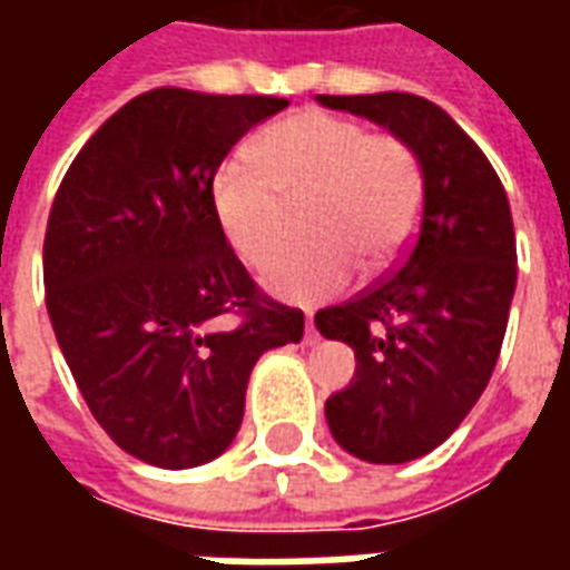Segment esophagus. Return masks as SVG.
Masks as SVG:
<instances>
[{
    "instance_id": "esophagus-1",
    "label": "esophagus",
    "mask_w": 570,
    "mask_h": 570,
    "mask_svg": "<svg viewBox=\"0 0 570 570\" xmlns=\"http://www.w3.org/2000/svg\"><path fill=\"white\" fill-rule=\"evenodd\" d=\"M305 342H308V345L317 342V330H314V317H311V314H308V321H305Z\"/></svg>"
}]
</instances>
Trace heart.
Segmentation results:
<instances>
[{
    "label": "heart",
    "instance_id": "obj_1",
    "mask_svg": "<svg viewBox=\"0 0 570 570\" xmlns=\"http://www.w3.org/2000/svg\"><path fill=\"white\" fill-rule=\"evenodd\" d=\"M216 223L253 268L281 253L289 207L308 200L302 232L317 237L286 253L265 286L286 302H317L360 272L391 268L415 235L424 204L419 155L391 134L333 112H298L253 140V155H232L213 176Z\"/></svg>",
    "mask_w": 570,
    "mask_h": 570
}]
</instances>
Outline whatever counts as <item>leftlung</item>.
Returning <instances> with one entry per match:
<instances>
[{"label": "left lung", "mask_w": 570, "mask_h": 570, "mask_svg": "<svg viewBox=\"0 0 570 570\" xmlns=\"http://www.w3.org/2000/svg\"><path fill=\"white\" fill-rule=\"evenodd\" d=\"M387 128L419 155V232L387 277L314 314L357 372L326 400L335 442L370 464H406L452 436L485 391L515 293V232L501 179L449 112L415 94L317 97Z\"/></svg>", "instance_id": "1"}]
</instances>
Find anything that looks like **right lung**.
<instances>
[{
  "mask_svg": "<svg viewBox=\"0 0 570 570\" xmlns=\"http://www.w3.org/2000/svg\"><path fill=\"white\" fill-rule=\"evenodd\" d=\"M284 97L155 88L106 118L57 188L45 305L97 424L164 470L232 445L249 372L302 342L305 314L265 296L213 213V176Z\"/></svg>",
  "mask_w": 570,
  "mask_h": 570,
  "instance_id": "right-lung-1",
  "label": "right lung"
}]
</instances>
